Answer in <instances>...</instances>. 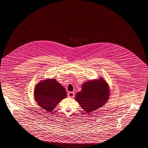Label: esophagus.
<instances>
[{
	"mask_svg": "<svg viewBox=\"0 0 148 148\" xmlns=\"http://www.w3.org/2000/svg\"><path fill=\"white\" fill-rule=\"evenodd\" d=\"M68 96L69 98H73L74 97V92H69L68 93Z\"/></svg>",
	"mask_w": 148,
	"mask_h": 148,
	"instance_id": "esophagus-1",
	"label": "esophagus"
}]
</instances>
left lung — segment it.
Returning <instances> with one entry per match:
<instances>
[{"instance_id": "left-lung-1", "label": "left lung", "mask_w": 148, "mask_h": 148, "mask_svg": "<svg viewBox=\"0 0 148 148\" xmlns=\"http://www.w3.org/2000/svg\"><path fill=\"white\" fill-rule=\"evenodd\" d=\"M82 88L76 94L75 100L86 113L103 106L109 99V86L103 77L84 83Z\"/></svg>"}]
</instances>
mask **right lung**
<instances>
[{
	"mask_svg": "<svg viewBox=\"0 0 148 148\" xmlns=\"http://www.w3.org/2000/svg\"><path fill=\"white\" fill-rule=\"evenodd\" d=\"M34 93L38 106L48 112H51L67 97L65 88L55 79L40 80L36 85Z\"/></svg>",
	"mask_w": 148,
	"mask_h": 148,
	"instance_id": "obj_1",
	"label": "right lung"
}]
</instances>
